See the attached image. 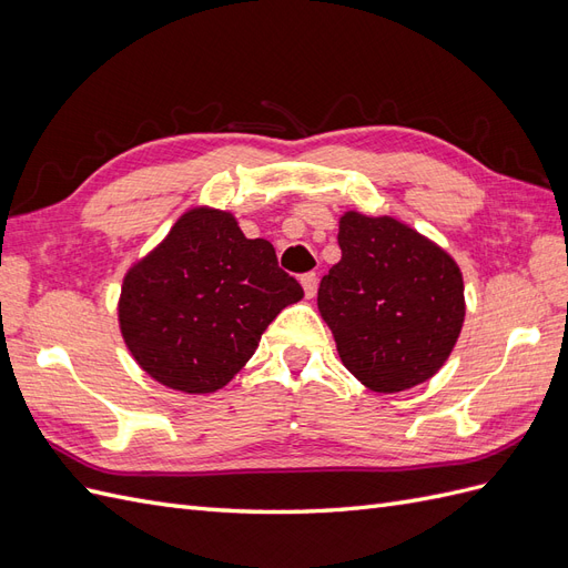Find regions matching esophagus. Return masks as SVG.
Instances as JSON below:
<instances>
[{
	"label": "esophagus",
	"instance_id": "esophagus-1",
	"mask_svg": "<svg viewBox=\"0 0 568 568\" xmlns=\"http://www.w3.org/2000/svg\"><path fill=\"white\" fill-rule=\"evenodd\" d=\"M301 284H303V291L307 298H313L317 294V274L315 272H305L301 277Z\"/></svg>",
	"mask_w": 568,
	"mask_h": 568
}]
</instances>
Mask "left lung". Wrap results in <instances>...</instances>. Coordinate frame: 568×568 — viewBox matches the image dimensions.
<instances>
[{"label":"left lung","mask_w":568,"mask_h":568,"mask_svg":"<svg viewBox=\"0 0 568 568\" xmlns=\"http://www.w3.org/2000/svg\"><path fill=\"white\" fill-rule=\"evenodd\" d=\"M341 261L324 274L317 307L341 363L376 393L417 386L443 367L464 322L453 257L393 217L346 213Z\"/></svg>","instance_id":"8db88e82"}]
</instances>
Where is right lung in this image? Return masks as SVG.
<instances>
[{"label": "right lung", "mask_w": 568, "mask_h": 568, "mask_svg": "<svg viewBox=\"0 0 568 568\" xmlns=\"http://www.w3.org/2000/svg\"><path fill=\"white\" fill-rule=\"evenodd\" d=\"M303 298L265 239L230 213H184L120 291V332L140 367L184 393H213L242 369L267 324Z\"/></svg>", "instance_id": "add662e5"}]
</instances>
